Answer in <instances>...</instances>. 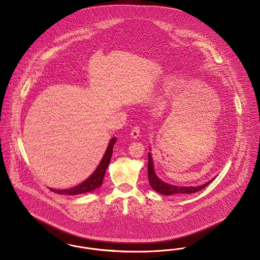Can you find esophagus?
<instances>
[{
  "label": "esophagus",
  "instance_id": "34e87169",
  "mask_svg": "<svg viewBox=\"0 0 260 260\" xmlns=\"http://www.w3.org/2000/svg\"><path fill=\"white\" fill-rule=\"evenodd\" d=\"M139 134H140L139 127L136 126V127L133 128V131H132V133H131V137H132L133 139H136V138L139 136Z\"/></svg>",
  "mask_w": 260,
  "mask_h": 260
}]
</instances>
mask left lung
Wrapping results in <instances>:
<instances>
[{
    "mask_svg": "<svg viewBox=\"0 0 260 260\" xmlns=\"http://www.w3.org/2000/svg\"><path fill=\"white\" fill-rule=\"evenodd\" d=\"M151 151V148L149 149ZM148 179L150 186L152 189L159 194L166 195V196H172V195H186V194H192L196 193L200 190L204 189L206 186L209 185L211 181L214 180L212 178L209 182L200 186H176L167 183L162 181L161 178L156 174L154 170V161L152 158L151 152L148 154Z\"/></svg>",
    "mask_w": 260,
    "mask_h": 260,
    "instance_id": "1",
    "label": "left lung"
}]
</instances>
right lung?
<instances>
[{"label": "right lung", "instance_id": "obj_1", "mask_svg": "<svg viewBox=\"0 0 260 260\" xmlns=\"http://www.w3.org/2000/svg\"><path fill=\"white\" fill-rule=\"evenodd\" d=\"M117 141L116 137H112L108 143V146L106 148V151L101 159V161H99L98 168L95 169V171L90 174V176H88L85 181H83L82 183L78 184L77 186H74L72 188H68V189H53V188H50V190L54 193L60 194V195H79V194H85L87 192H91L95 189H98L99 187L102 184L104 175L106 173V170L108 168V165L110 162L112 157V152H113V147L115 145Z\"/></svg>", "mask_w": 260, "mask_h": 260}]
</instances>
